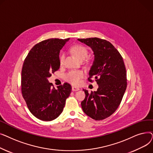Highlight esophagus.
Here are the masks:
<instances>
[{
  "mask_svg": "<svg viewBox=\"0 0 153 153\" xmlns=\"http://www.w3.org/2000/svg\"><path fill=\"white\" fill-rule=\"evenodd\" d=\"M72 91H79V88L76 87H74V86H72Z\"/></svg>",
  "mask_w": 153,
  "mask_h": 153,
  "instance_id": "1",
  "label": "esophagus"
}]
</instances>
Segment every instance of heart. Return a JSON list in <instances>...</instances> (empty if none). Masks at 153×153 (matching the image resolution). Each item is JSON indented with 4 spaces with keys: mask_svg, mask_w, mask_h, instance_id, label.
<instances>
[{
    "mask_svg": "<svg viewBox=\"0 0 153 153\" xmlns=\"http://www.w3.org/2000/svg\"><path fill=\"white\" fill-rule=\"evenodd\" d=\"M72 51L79 59H84L87 56L88 51L82 45H76L72 48ZM65 59V54L62 53L59 56V62L62 64ZM84 76V72L82 71L72 70L69 71L65 75L66 81L72 85H78L81 83L82 79Z\"/></svg>",
    "mask_w": 153,
    "mask_h": 153,
    "instance_id": "obj_1",
    "label": "heart"
}]
</instances>
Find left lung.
<instances>
[{
  "mask_svg": "<svg viewBox=\"0 0 153 153\" xmlns=\"http://www.w3.org/2000/svg\"><path fill=\"white\" fill-rule=\"evenodd\" d=\"M92 48L94 60L89 71V82L94 78L97 91L88 92L81 102L84 113L95 120L105 119L116 111L126 89V71L122 56L111 43L99 38L78 39Z\"/></svg>",
  "mask_w": 153,
  "mask_h": 153,
  "instance_id": "1",
  "label": "left lung"
}]
</instances>
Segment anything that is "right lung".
<instances>
[{"instance_id":"1","label":"right lung","mask_w":153,"mask_h":153,"mask_svg":"<svg viewBox=\"0 0 153 153\" xmlns=\"http://www.w3.org/2000/svg\"><path fill=\"white\" fill-rule=\"evenodd\" d=\"M69 39L50 38L37 43L23 64L22 96L31 113L43 121H51L60 115L71 92L68 83L55 89L48 81L51 73L59 69V52Z\"/></svg>"}]
</instances>
